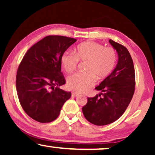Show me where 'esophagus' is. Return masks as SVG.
I'll use <instances>...</instances> for the list:
<instances>
[{
	"label": "esophagus",
	"instance_id": "obj_1",
	"mask_svg": "<svg viewBox=\"0 0 155 155\" xmlns=\"http://www.w3.org/2000/svg\"><path fill=\"white\" fill-rule=\"evenodd\" d=\"M79 94L78 93H76V92H72V96L73 97H78Z\"/></svg>",
	"mask_w": 155,
	"mask_h": 155
}]
</instances>
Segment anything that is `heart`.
<instances>
[{"label": "heart", "mask_w": 155, "mask_h": 155, "mask_svg": "<svg viewBox=\"0 0 155 155\" xmlns=\"http://www.w3.org/2000/svg\"><path fill=\"white\" fill-rule=\"evenodd\" d=\"M117 54L112 47H105L103 44L94 41H85L76 47L75 54L66 51L61 58L62 66L68 73L75 71L78 61L87 62L84 71L70 76L67 86L77 92H84L90 89L97 80L108 77L115 67Z\"/></svg>", "instance_id": "1"}]
</instances>
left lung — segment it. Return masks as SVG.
<instances>
[{
  "instance_id": "8db88e82",
  "label": "left lung",
  "mask_w": 155,
  "mask_h": 155,
  "mask_svg": "<svg viewBox=\"0 0 155 155\" xmlns=\"http://www.w3.org/2000/svg\"><path fill=\"white\" fill-rule=\"evenodd\" d=\"M118 53L115 69L95 87L103 93L88 97L82 107L84 117L96 126H105L118 119L128 107L135 92V75L133 59L124 46L109 39Z\"/></svg>"
}]
</instances>
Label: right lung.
<instances>
[{
    "label": "right lung",
    "mask_w": 155,
    "mask_h": 155,
    "mask_svg": "<svg viewBox=\"0 0 155 155\" xmlns=\"http://www.w3.org/2000/svg\"><path fill=\"white\" fill-rule=\"evenodd\" d=\"M77 41L71 37L49 35L25 54L16 75V89L22 109L32 119L51 122L59 116L71 93L59 87L65 83L61 58Z\"/></svg>",
    "instance_id": "right-lung-1"
}]
</instances>
